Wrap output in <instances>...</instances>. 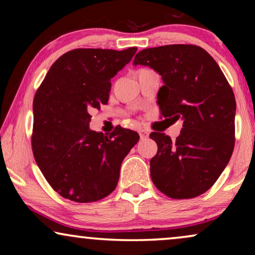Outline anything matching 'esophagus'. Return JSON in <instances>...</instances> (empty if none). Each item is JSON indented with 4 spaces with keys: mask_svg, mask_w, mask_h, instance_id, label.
<instances>
[{
    "mask_svg": "<svg viewBox=\"0 0 255 255\" xmlns=\"http://www.w3.org/2000/svg\"><path fill=\"white\" fill-rule=\"evenodd\" d=\"M139 135H140L141 139H146L148 137V132L146 130H139Z\"/></svg>",
    "mask_w": 255,
    "mask_h": 255,
    "instance_id": "34e87169",
    "label": "esophagus"
}]
</instances>
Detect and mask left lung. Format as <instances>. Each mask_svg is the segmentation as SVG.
<instances>
[{
    "label": "left lung",
    "instance_id": "1",
    "mask_svg": "<svg viewBox=\"0 0 255 255\" xmlns=\"http://www.w3.org/2000/svg\"><path fill=\"white\" fill-rule=\"evenodd\" d=\"M133 65L161 75L156 99L162 116L183 121L176 140L161 132L149 134L158 145L149 161L153 183L172 198L202 195L221 176L235 147L232 88L215 59L196 45L145 48Z\"/></svg>",
    "mask_w": 255,
    "mask_h": 255
}]
</instances>
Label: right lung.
I'll return each mask as SVG.
<instances>
[{
    "instance_id": "1",
    "label": "right lung",
    "mask_w": 255,
    "mask_h": 255,
    "mask_svg": "<svg viewBox=\"0 0 255 255\" xmlns=\"http://www.w3.org/2000/svg\"><path fill=\"white\" fill-rule=\"evenodd\" d=\"M137 48H76L62 54L33 100V155L51 187L62 197L87 203L113 193L121 165L137 144V132L117 127L110 137L92 131V109L107 104L111 79Z\"/></svg>"
}]
</instances>
